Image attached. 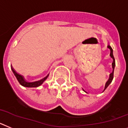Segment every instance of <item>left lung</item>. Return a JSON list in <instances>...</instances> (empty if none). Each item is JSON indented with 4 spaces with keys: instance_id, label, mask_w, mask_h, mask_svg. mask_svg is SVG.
Listing matches in <instances>:
<instances>
[{
    "instance_id": "8db88e82",
    "label": "left lung",
    "mask_w": 128,
    "mask_h": 128,
    "mask_svg": "<svg viewBox=\"0 0 128 128\" xmlns=\"http://www.w3.org/2000/svg\"><path fill=\"white\" fill-rule=\"evenodd\" d=\"M108 48L111 51V53H110V56L111 57L113 58V63H112V68H113V72H112V73H111L110 75V78H109L108 80L106 82V85H105V88H104V90H105L108 87V86L110 85V84L112 83V80H113V74H114V69H115V58H114V56H113V50H112V47H111L110 46H108ZM83 90V89H82ZM85 92V91H84Z\"/></svg>"
}]
</instances>
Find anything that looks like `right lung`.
<instances>
[{
  "mask_svg": "<svg viewBox=\"0 0 128 128\" xmlns=\"http://www.w3.org/2000/svg\"><path fill=\"white\" fill-rule=\"evenodd\" d=\"M11 68H12V70L13 72V74L15 75V76H16V79L18 81V82L20 83V85H22V86L24 87H27V88H36V87H38L41 84H42V83L44 82V81L46 80L47 79V78L48 77L49 75H48L47 76L44 77V78L40 80H38V81H35V82H27L26 80H25V79L24 78L22 75H19L18 73H16L15 70H14V69L13 68L12 66H11Z\"/></svg>",
  "mask_w": 128,
  "mask_h": 128,
  "instance_id": "right-lung-1",
  "label": "right lung"
}]
</instances>
